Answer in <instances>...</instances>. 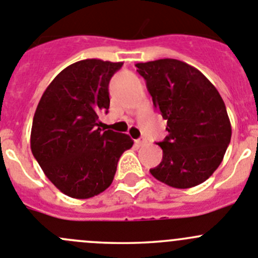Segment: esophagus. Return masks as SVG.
<instances>
[{
  "instance_id": "34e87169",
  "label": "esophagus",
  "mask_w": 258,
  "mask_h": 258,
  "mask_svg": "<svg viewBox=\"0 0 258 258\" xmlns=\"http://www.w3.org/2000/svg\"><path fill=\"white\" fill-rule=\"evenodd\" d=\"M146 143H147V141H146V139H144V138H139V139H137V141H136V144H137V146H138V147L144 146V144H146Z\"/></svg>"
}]
</instances>
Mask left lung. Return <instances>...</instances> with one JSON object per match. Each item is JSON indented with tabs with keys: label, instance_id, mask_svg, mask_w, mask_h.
Wrapping results in <instances>:
<instances>
[{
	"label": "left lung",
	"instance_id": "1",
	"mask_svg": "<svg viewBox=\"0 0 258 258\" xmlns=\"http://www.w3.org/2000/svg\"><path fill=\"white\" fill-rule=\"evenodd\" d=\"M153 105L167 120L168 136L159 147L162 162L149 170L171 187L188 188L207 181L222 163L232 126L217 88L199 70L164 58L137 63Z\"/></svg>",
	"mask_w": 258,
	"mask_h": 258
}]
</instances>
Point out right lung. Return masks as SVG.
I'll list each match as a JSON object with an SVG mask.
<instances>
[{"label":"right lung","mask_w":258,"mask_h":258,"mask_svg":"<svg viewBox=\"0 0 258 258\" xmlns=\"http://www.w3.org/2000/svg\"><path fill=\"white\" fill-rule=\"evenodd\" d=\"M121 62L85 59L68 66L44 91L34 114L30 147L46 177L75 199L106 190L117 161L133 141L102 132L99 115L110 106L109 82Z\"/></svg>","instance_id":"obj_1"}]
</instances>
